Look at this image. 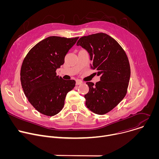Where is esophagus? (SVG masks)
Masks as SVG:
<instances>
[{"label":"esophagus","instance_id":"1","mask_svg":"<svg viewBox=\"0 0 159 159\" xmlns=\"http://www.w3.org/2000/svg\"><path fill=\"white\" fill-rule=\"evenodd\" d=\"M82 84V82H81L80 81H79V80H77V81H76V85H80V84Z\"/></svg>","mask_w":159,"mask_h":159}]
</instances>
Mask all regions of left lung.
<instances>
[{
    "label": "left lung",
    "instance_id": "left-lung-1",
    "mask_svg": "<svg viewBox=\"0 0 159 159\" xmlns=\"http://www.w3.org/2000/svg\"><path fill=\"white\" fill-rule=\"evenodd\" d=\"M90 55L91 68L98 70L100 81L87 82L89 90L84 96L87 107L97 115H104L125 98L130 78L127 55L119 43L100 33L80 38L77 43Z\"/></svg>",
    "mask_w": 159,
    "mask_h": 159
}]
</instances>
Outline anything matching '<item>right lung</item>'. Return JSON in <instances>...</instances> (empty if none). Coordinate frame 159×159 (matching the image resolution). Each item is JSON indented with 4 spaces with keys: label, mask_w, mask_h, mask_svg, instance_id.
Masks as SVG:
<instances>
[{
    "label": "right lung",
    "mask_w": 159,
    "mask_h": 159,
    "mask_svg": "<svg viewBox=\"0 0 159 159\" xmlns=\"http://www.w3.org/2000/svg\"><path fill=\"white\" fill-rule=\"evenodd\" d=\"M79 37L50 36L28 52L22 62L20 82L25 94L41 114L52 116L63 109L66 94L75 85L74 80H64L56 70Z\"/></svg>",
    "instance_id": "right-lung-1"
}]
</instances>
